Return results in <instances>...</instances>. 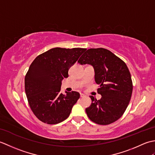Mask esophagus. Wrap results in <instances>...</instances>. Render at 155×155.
Listing matches in <instances>:
<instances>
[{
    "label": "esophagus",
    "instance_id": "esophagus-1",
    "mask_svg": "<svg viewBox=\"0 0 155 155\" xmlns=\"http://www.w3.org/2000/svg\"><path fill=\"white\" fill-rule=\"evenodd\" d=\"M84 97H85V95H84V94H82V93H81V98Z\"/></svg>",
    "mask_w": 155,
    "mask_h": 155
}]
</instances>
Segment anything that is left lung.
Listing matches in <instances>:
<instances>
[{
	"instance_id": "obj_1",
	"label": "left lung",
	"mask_w": 155,
	"mask_h": 155,
	"mask_svg": "<svg viewBox=\"0 0 155 155\" xmlns=\"http://www.w3.org/2000/svg\"><path fill=\"white\" fill-rule=\"evenodd\" d=\"M78 62L94 67L95 82L99 84L97 92L102 95L100 100L90 97L92 103L86 108L89 119L101 125L110 124L119 119L129 104L133 87L125 62L103 48L88 49Z\"/></svg>"
}]
</instances>
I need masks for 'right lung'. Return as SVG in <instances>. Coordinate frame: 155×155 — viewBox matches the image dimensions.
Instances as JSON below:
<instances>
[{
  "label": "right lung",
  "mask_w": 155,
  "mask_h": 155,
  "mask_svg": "<svg viewBox=\"0 0 155 155\" xmlns=\"http://www.w3.org/2000/svg\"><path fill=\"white\" fill-rule=\"evenodd\" d=\"M86 50L51 48L32 62L25 76V88L29 106L38 120L54 124L70 115L80 94L76 91L62 94L61 81L68 77V69Z\"/></svg>",
  "instance_id": "obj_1"
}]
</instances>
